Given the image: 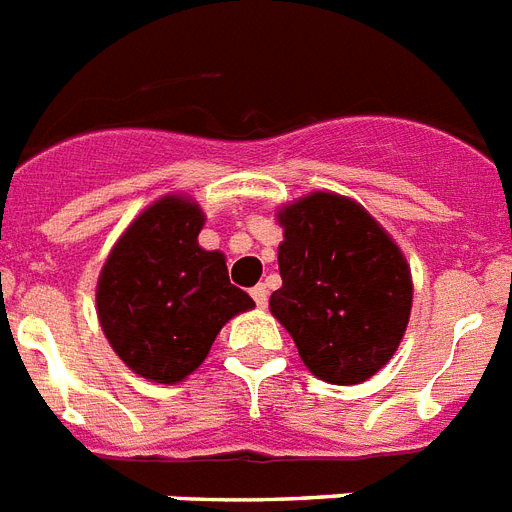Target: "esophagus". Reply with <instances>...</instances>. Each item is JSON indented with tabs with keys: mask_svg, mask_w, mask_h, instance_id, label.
<instances>
[{
	"mask_svg": "<svg viewBox=\"0 0 512 512\" xmlns=\"http://www.w3.org/2000/svg\"><path fill=\"white\" fill-rule=\"evenodd\" d=\"M251 295H253V301H256V306H259V308H264L266 301H269V290H266V285H256L251 290Z\"/></svg>",
	"mask_w": 512,
	"mask_h": 512,
	"instance_id": "34e87169",
	"label": "esophagus"
}]
</instances>
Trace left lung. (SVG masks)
Returning <instances> with one entry per match:
<instances>
[{
    "mask_svg": "<svg viewBox=\"0 0 512 512\" xmlns=\"http://www.w3.org/2000/svg\"><path fill=\"white\" fill-rule=\"evenodd\" d=\"M282 287L269 311L329 384H361L390 361L413 306L411 264L358 201L314 190L277 209Z\"/></svg>",
    "mask_w": 512,
    "mask_h": 512,
    "instance_id": "1",
    "label": "left lung"
}]
</instances>
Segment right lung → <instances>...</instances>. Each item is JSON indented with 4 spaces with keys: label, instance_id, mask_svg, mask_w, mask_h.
Returning a JSON list of instances; mask_svg holds the SVG:
<instances>
[{
    "label": "right lung",
    "instance_id": "obj_1",
    "mask_svg": "<svg viewBox=\"0 0 512 512\" xmlns=\"http://www.w3.org/2000/svg\"><path fill=\"white\" fill-rule=\"evenodd\" d=\"M204 222L196 198L167 193L125 227L101 266V332L120 361L149 382L188 379L219 329L256 306L230 285L225 253L198 246Z\"/></svg>",
    "mask_w": 512,
    "mask_h": 512
}]
</instances>
